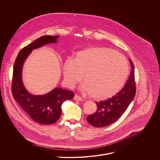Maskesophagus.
Segmentation results:
<instances>
[{
    "label": "esophagus",
    "mask_w": 160,
    "mask_h": 160,
    "mask_svg": "<svg viewBox=\"0 0 160 160\" xmlns=\"http://www.w3.org/2000/svg\"><path fill=\"white\" fill-rule=\"evenodd\" d=\"M74 100H76V101H79V102H82L83 101V99L79 97L78 95H75L74 97Z\"/></svg>",
    "instance_id": "1"
}]
</instances>
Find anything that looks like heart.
I'll list each match as a JSON object with an SVG mask.
<instances>
[{"instance_id": "obj_1", "label": "heart", "mask_w": 160, "mask_h": 160, "mask_svg": "<svg viewBox=\"0 0 160 160\" xmlns=\"http://www.w3.org/2000/svg\"><path fill=\"white\" fill-rule=\"evenodd\" d=\"M129 64L120 52L105 47L79 51L63 65V76L70 87L82 79L81 90L97 100L108 98L118 92L129 74Z\"/></svg>"}]
</instances>
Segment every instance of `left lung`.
Segmentation results:
<instances>
[{
  "mask_svg": "<svg viewBox=\"0 0 160 160\" xmlns=\"http://www.w3.org/2000/svg\"><path fill=\"white\" fill-rule=\"evenodd\" d=\"M131 65L130 75L123 88L116 95L107 100L96 102L97 111L87 117V121L93 127H107L117 120L125 112L136 94V81L134 77V66L130 60Z\"/></svg>",
  "mask_w": 160,
  "mask_h": 160,
  "instance_id": "1",
  "label": "left lung"
}]
</instances>
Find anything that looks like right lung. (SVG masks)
Here are the masks:
<instances>
[{"label": "right lung", "instance_id": "1", "mask_svg": "<svg viewBox=\"0 0 160 160\" xmlns=\"http://www.w3.org/2000/svg\"><path fill=\"white\" fill-rule=\"evenodd\" d=\"M58 38V35H44L24 47L18 53L13 67L12 84L13 98L34 121L43 125L52 124L58 120L61 116L62 104L65 100L72 99L74 93L73 91L56 88L44 95H31L23 86L22 68L32 49L46 44L56 43Z\"/></svg>", "mask_w": 160, "mask_h": 160}]
</instances>
